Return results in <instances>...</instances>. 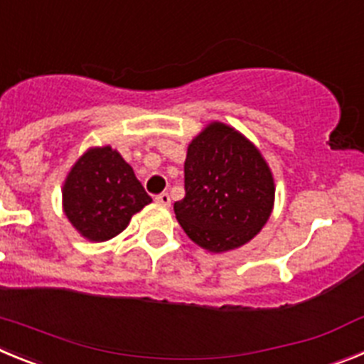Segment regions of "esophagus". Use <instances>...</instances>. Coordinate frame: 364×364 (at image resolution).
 <instances>
[{
  "label": "esophagus",
  "mask_w": 364,
  "mask_h": 364,
  "mask_svg": "<svg viewBox=\"0 0 364 364\" xmlns=\"http://www.w3.org/2000/svg\"><path fill=\"white\" fill-rule=\"evenodd\" d=\"M154 200L159 202V204H162V205L171 204V198H169V195H167V193H160V195H156V197H154Z\"/></svg>",
  "instance_id": "obj_1"
}]
</instances>
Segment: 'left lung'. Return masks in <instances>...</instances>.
I'll list each match as a JSON object with an SVG mask.
<instances>
[{
    "label": "left lung",
    "instance_id": "1",
    "mask_svg": "<svg viewBox=\"0 0 364 364\" xmlns=\"http://www.w3.org/2000/svg\"><path fill=\"white\" fill-rule=\"evenodd\" d=\"M184 189L175 202L176 220L193 242L215 253L252 240L275 198L272 171L257 147L218 122L189 144Z\"/></svg>",
    "mask_w": 364,
    "mask_h": 364
}]
</instances>
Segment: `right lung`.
Segmentation results:
<instances>
[{
	"label": "right lung",
	"instance_id": "add662e5",
	"mask_svg": "<svg viewBox=\"0 0 364 364\" xmlns=\"http://www.w3.org/2000/svg\"><path fill=\"white\" fill-rule=\"evenodd\" d=\"M151 197L133 167L111 147L89 149L74 164L63 186V211L76 230L95 242L124 231Z\"/></svg>",
	"mask_w": 364,
	"mask_h": 364
}]
</instances>
